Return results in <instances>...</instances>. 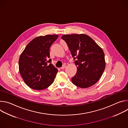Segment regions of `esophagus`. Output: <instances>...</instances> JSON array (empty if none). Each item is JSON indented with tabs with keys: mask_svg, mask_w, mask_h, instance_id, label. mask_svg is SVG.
<instances>
[{
	"mask_svg": "<svg viewBox=\"0 0 128 128\" xmlns=\"http://www.w3.org/2000/svg\"><path fill=\"white\" fill-rule=\"evenodd\" d=\"M65 67H66V65H63V66L61 68V69H64Z\"/></svg>",
	"mask_w": 128,
	"mask_h": 128,
	"instance_id": "obj_1",
	"label": "esophagus"
}]
</instances>
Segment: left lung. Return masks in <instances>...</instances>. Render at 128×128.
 Wrapping results in <instances>:
<instances>
[{
	"label": "left lung",
	"mask_w": 128,
	"mask_h": 128,
	"mask_svg": "<svg viewBox=\"0 0 128 128\" xmlns=\"http://www.w3.org/2000/svg\"><path fill=\"white\" fill-rule=\"evenodd\" d=\"M78 67L72 82L81 88L95 84L101 77L105 68L104 53L102 48L84 34L63 35Z\"/></svg>",
	"instance_id": "8db88e82"
}]
</instances>
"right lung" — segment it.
I'll return each instance as SVG.
<instances>
[{
    "label": "right lung",
    "mask_w": 128,
    "mask_h": 128,
    "mask_svg": "<svg viewBox=\"0 0 128 128\" xmlns=\"http://www.w3.org/2000/svg\"><path fill=\"white\" fill-rule=\"evenodd\" d=\"M58 35L40 36L32 40L21 53L19 69L25 83L30 88L42 90L51 85L58 69L49 59L50 48Z\"/></svg>",
    "instance_id": "right-lung-1"
}]
</instances>
